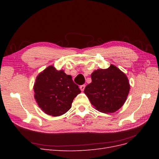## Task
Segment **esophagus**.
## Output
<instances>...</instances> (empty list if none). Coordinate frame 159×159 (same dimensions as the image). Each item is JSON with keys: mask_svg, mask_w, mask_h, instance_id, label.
<instances>
[{"mask_svg": "<svg viewBox=\"0 0 159 159\" xmlns=\"http://www.w3.org/2000/svg\"><path fill=\"white\" fill-rule=\"evenodd\" d=\"M85 88V85H80V89L82 91L84 90Z\"/></svg>", "mask_w": 159, "mask_h": 159, "instance_id": "1", "label": "esophagus"}]
</instances>
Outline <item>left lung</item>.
I'll use <instances>...</instances> for the list:
<instances>
[{
    "label": "left lung",
    "instance_id": "obj_1",
    "mask_svg": "<svg viewBox=\"0 0 159 159\" xmlns=\"http://www.w3.org/2000/svg\"><path fill=\"white\" fill-rule=\"evenodd\" d=\"M91 83L86 86L84 93L91 103L99 111L113 113L125 102L130 90L127 75L116 66L98 69L91 75Z\"/></svg>",
    "mask_w": 159,
    "mask_h": 159
}]
</instances>
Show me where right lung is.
I'll use <instances>...</instances> for the list:
<instances>
[{
  "mask_svg": "<svg viewBox=\"0 0 159 159\" xmlns=\"http://www.w3.org/2000/svg\"><path fill=\"white\" fill-rule=\"evenodd\" d=\"M34 91L36 102L43 111L57 117L71 108L74 99L81 90L71 75L50 66L37 76Z\"/></svg>",
  "mask_w": 159,
  "mask_h": 159,
  "instance_id": "1",
  "label": "right lung"
}]
</instances>
